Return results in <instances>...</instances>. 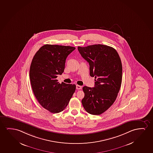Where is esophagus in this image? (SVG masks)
I'll return each mask as SVG.
<instances>
[{"label": "esophagus", "mask_w": 153, "mask_h": 153, "mask_svg": "<svg viewBox=\"0 0 153 153\" xmlns=\"http://www.w3.org/2000/svg\"><path fill=\"white\" fill-rule=\"evenodd\" d=\"M76 88L77 90H81V89L82 88V86L79 85H76Z\"/></svg>", "instance_id": "obj_1"}]
</instances>
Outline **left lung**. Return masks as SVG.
I'll use <instances>...</instances> for the list:
<instances>
[{
  "label": "left lung",
  "instance_id": "1",
  "mask_svg": "<svg viewBox=\"0 0 153 153\" xmlns=\"http://www.w3.org/2000/svg\"><path fill=\"white\" fill-rule=\"evenodd\" d=\"M78 51L90 65V74L95 77V86H84L82 105L86 112L100 115L111 106L117 97L122 80V65L113 48L94 45L81 47Z\"/></svg>",
  "mask_w": 153,
  "mask_h": 153
}]
</instances>
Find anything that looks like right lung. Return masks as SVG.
Returning <instances> with one entry per match:
<instances>
[{
  "label": "right lung",
  "instance_id": "right-lung-1",
  "mask_svg": "<svg viewBox=\"0 0 153 153\" xmlns=\"http://www.w3.org/2000/svg\"><path fill=\"white\" fill-rule=\"evenodd\" d=\"M75 49L45 45L32 59L29 75L33 92L40 104L52 113L65 110L75 92V84H60L56 80L64 72L67 56Z\"/></svg>",
  "mask_w": 153,
  "mask_h": 153
}]
</instances>
